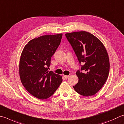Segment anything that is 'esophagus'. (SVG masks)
Masks as SVG:
<instances>
[{
  "label": "esophagus",
  "mask_w": 124,
  "mask_h": 124,
  "mask_svg": "<svg viewBox=\"0 0 124 124\" xmlns=\"http://www.w3.org/2000/svg\"><path fill=\"white\" fill-rule=\"evenodd\" d=\"M63 76H64V78H69V75H64Z\"/></svg>",
  "instance_id": "obj_1"
}]
</instances>
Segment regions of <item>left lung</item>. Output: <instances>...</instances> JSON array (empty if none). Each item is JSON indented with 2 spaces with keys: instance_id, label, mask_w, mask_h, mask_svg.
Returning <instances> with one entry per match:
<instances>
[{
  "instance_id": "8db88e82",
  "label": "left lung",
  "mask_w": 124,
  "mask_h": 124,
  "mask_svg": "<svg viewBox=\"0 0 124 124\" xmlns=\"http://www.w3.org/2000/svg\"><path fill=\"white\" fill-rule=\"evenodd\" d=\"M80 63L84 66L76 72L78 81L73 88L85 96L95 94L104 85L109 71L108 55L104 45L92 33L85 31L66 33Z\"/></svg>"
}]
</instances>
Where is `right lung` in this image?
Wrapping results in <instances>:
<instances>
[{
    "label": "right lung",
    "instance_id": "1",
    "mask_svg": "<svg viewBox=\"0 0 124 124\" xmlns=\"http://www.w3.org/2000/svg\"><path fill=\"white\" fill-rule=\"evenodd\" d=\"M62 37V33H59L36 37L22 52L19 66L21 82L29 93L39 99L51 96L62 81L61 76L48 70Z\"/></svg>",
    "mask_w": 124,
    "mask_h": 124
}]
</instances>
